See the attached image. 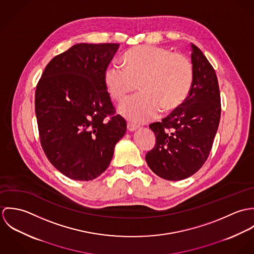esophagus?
<instances>
[{
	"label": "esophagus",
	"instance_id": "obj_1",
	"mask_svg": "<svg viewBox=\"0 0 254 254\" xmlns=\"http://www.w3.org/2000/svg\"><path fill=\"white\" fill-rule=\"evenodd\" d=\"M137 128H138V125H136V124H134V123H131V122H128V123H127V129H128V131L133 132V131H135Z\"/></svg>",
	"mask_w": 254,
	"mask_h": 254
}]
</instances>
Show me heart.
<instances>
[{"instance_id": "obj_1", "label": "heart", "mask_w": 254, "mask_h": 254, "mask_svg": "<svg viewBox=\"0 0 254 254\" xmlns=\"http://www.w3.org/2000/svg\"><path fill=\"white\" fill-rule=\"evenodd\" d=\"M193 66L188 57L156 46H138L124 55V67L110 64L104 73L109 97L122 103L140 88L143 94L129 100L122 113L135 122H145L161 109L177 108L188 96Z\"/></svg>"}]
</instances>
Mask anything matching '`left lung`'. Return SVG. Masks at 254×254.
<instances>
[{
	"mask_svg": "<svg viewBox=\"0 0 254 254\" xmlns=\"http://www.w3.org/2000/svg\"><path fill=\"white\" fill-rule=\"evenodd\" d=\"M193 80L189 96L161 122L149 125L156 138L145 154L149 168L169 181L186 179L205 163L217 132L221 99L213 66L193 44Z\"/></svg>",
	"mask_w": 254,
	"mask_h": 254,
	"instance_id": "1",
	"label": "left lung"
}]
</instances>
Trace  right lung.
I'll list each match as a JSON object with an SVG mask.
<instances>
[{
	"instance_id": "1",
	"label": "right lung",
	"mask_w": 254,
	"mask_h": 254,
	"mask_svg": "<svg viewBox=\"0 0 254 254\" xmlns=\"http://www.w3.org/2000/svg\"><path fill=\"white\" fill-rule=\"evenodd\" d=\"M119 44H76L46 66L35 91L42 148L50 162L76 181H90L109 167L126 133L104 82Z\"/></svg>"
}]
</instances>
